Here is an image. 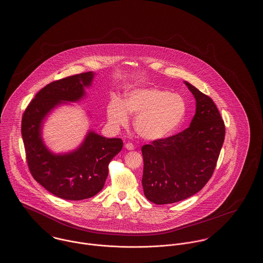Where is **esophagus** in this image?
<instances>
[{"mask_svg": "<svg viewBox=\"0 0 263 263\" xmlns=\"http://www.w3.org/2000/svg\"><path fill=\"white\" fill-rule=\"evenodd\" d=\"M125 148L129 151L134 150V145L132 143H126Z\"/></svg>", "mask_w": 263, "mask_h": 263, "instance_id": "esophagus-1", "label": "esophagus"}]
</instances>
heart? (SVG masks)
I'll use <instances>...</instances> for the list:
<instances>
[{
	"mask_svg": "<svg viewBox=\"0 0 263 263\" xmlns=\"http://www.w3.org/2000/svg\"><path fill=\"white\" fill-rule=\"evenodd\" d=\"M129 113L136 114L133 125L139 136L160 140L181 125L186 115V102L179 95L160 88H133L122 100L112 98L106 107L107 120L113 128L126 125Z\"/></svg>",
	"mask_w": 263,
	"mask_h": 263,
	"instance_id": "heart-1",
	"label": "heart"
}]
</instances>
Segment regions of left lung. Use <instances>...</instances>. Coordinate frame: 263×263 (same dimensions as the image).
I'll return each instance as SVG.
<instances>
[{
    "label": "left lung",
    "mask_w": 263,
    "mask_h": 263,
    "mask_svg": "<svg viewBox=\"0 0 263 263\" xmlns=\"http://www.w3.org/2000/svg\"><path fill=\"white\" fill-rule=\"evenodd\" d=\"M196 109L184 131L142 147V184L146 198L162 205L184 200L208 182L225 139V124L208 96L184 82Z\"/></svg>",
    "instance_id": "left-lung-1"
}]
</instances>
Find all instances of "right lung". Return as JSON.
<instances>
[{
	"mask_svg": "<svg viewBox=\"0 0 263 263\" xmlns=\"http://www.w3.org/2000/svg\"><path fill=\"white\" fill-rule=\"evenodd\" d=\"M93 77V72H87L50 83L38 91L23 115L22 136L31 175L50 193L66 200L98 194L108 175V164L123 147L121 139L103 137L91 130L77 149L68 153L55 154L43 141L46 117L62 104L83 100Z\"/></svg>",
	"mask_w": 263,
	"mask_h": 263,
	"instance_id": "right-lung-1",
	"label": "right lung"
}]
</instances>
